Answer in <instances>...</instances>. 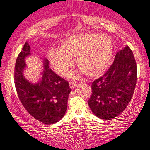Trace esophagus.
<instances>
[{
  "instance_id": "esophagus-1",
  "label": "esophagus",
  "mask_w": 150,
  "mask_h": 150,
  "mask_svg": "<svg viewBox=\"0 0 150 150\" xmlns=\"http://www.w3.org/2000/svg\"><path fill=\"white\" fill-rule=\"evenodd\" d=\"M77 82H75V81H69V86H70L71 88H74L75 87L77 86Z\"/></svg>"
}]
</instances>
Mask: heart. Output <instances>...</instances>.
Segmentation results:
<instances>
[{
	"label": "heart",
	"instance_id": "obj_1",
	"mask_svg": "<svg viewBox=\"0 0 150 150\" xmlns=\"http://www.w3.org/2000/svg\"><path fill=\"white\" fill-rule=\"evenodd\" d=\"M113 44L108 38L98 34H79L60 43L59 50L52 49L47 58L59 75H66L76 58L80 70L89 77L104 74L113 56Z\"/></svg>",
	"mask_w": 150,
	"mask_h": 150
}]
</instances>
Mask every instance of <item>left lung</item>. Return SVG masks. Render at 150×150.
<instances>
[{"label":"left lung","instance_id":"obj_1","mask_svg":"<svg viewBox=\"0 0 150 150\" xmlns=\"http://www.w3.org/2000/svg\"><path fill=\"white\" fill-rule=\"evenodd\" d=\"M137 69L128 46L120 50L107 73L92 83L88 105L100 119L112 120L119 115L131 100L137 83Z\"/></svg>","mask_w":150,"mask_h":150}]
</instances>
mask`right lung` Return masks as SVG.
<instances>
[{"label":"right lung","instance_id":"obj_1","mask_svg":"<svg viewBox=\"0 0 150 150\" xmlns=\"http://www.w3.org/2000/svg\"><path fill=\"white\" fill-rule=\"evenodd\" d=\"M33 53L28 43L24 44L16 62L15 86L21 103L26 111L42 123L52 124L64 117L71 88L69 82L56 75L49 67V61L42 59L43 71L37 83H32L24 75L25 59Z\"/></svg>","mask_w":150,"mask_h":150}]
</instances>
